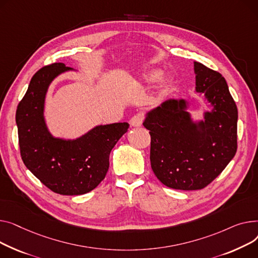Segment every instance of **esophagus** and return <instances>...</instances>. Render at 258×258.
Masks as SVG:
<instances>
[{
  "label": "esophagus",
  "mask_w": 258,
  "mask_h": 258,
  "mask_svg": "<svg viewBox=\"0 0 258 258\" xmlns=\"http://www.w3.org/2000/svg\"><path fill=\"white\" fill-rule=\"evenodd\" d=\"M130 125L133 127H141L143 125V116L142 114H136L131 117Z\"/></svg>",
  "instance_id": "esophagus-1"
}]
</instances>
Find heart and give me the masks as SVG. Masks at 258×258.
Masks as SVG:
<instances>
[{"mask_svg":"<svg viewBox=\"0 0 258 258\" xmlns=\"http://www.w3.org/2000/svg\"><path fill=\"white\" fill-rule=\"evenodd\" d=\"M160 76H161V71L158 70V69H155V70H152V71H150L149 73L145 74L144 77H143V80L146 83H152V82L156 81L160 77ZM170 82H171L170 78H165L162 81V84L168 85V84H170Z\"/></svg>","mask_w":258,"mask_h":258,"instance_id":"1","label":"heart"}]
</instances>
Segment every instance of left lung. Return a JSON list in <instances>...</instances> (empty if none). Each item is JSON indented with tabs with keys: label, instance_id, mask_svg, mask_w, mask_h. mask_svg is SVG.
<instances>
[{
	"label": "left lung",
	"instance_id": "left-lung-1",
	"mask_svg": "<svg viewBox=\"0 0 258 258\" xmlns=\"http://www.w3.org/2000/svg\"><path fill=\"white\" fill-rule=\"evenodd\" d=\"M196 92L203 94L210 111L195 120L184 99H170L146 114L150 130V160L161 183L174 189L207 186L234 157L237 149V108L223 76L194 62Z\"/></svg>",
	"mask_w": 258,
	"mask_h": 258
}]
</instances>
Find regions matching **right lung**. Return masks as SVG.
<instances>
[{"instance_id": "1", "label": "right lung", "mask_w": 258, "mask_h": 258, "mask_svg": "<svg viewBox=\"0 0 258 258\" xmlns=\"http://www.w3.org/2000/svg\"><path fill=\"white\" fill-rule=\"evenodd\" d=\"M72 69L53 63L40 69L20 102L15 120L22 159L40 182L60 195H83L96 188L109 168V154L128 123L99 125L76 140L54 138L44 120L51 82Z\"/></svg>"}]
</instances>
